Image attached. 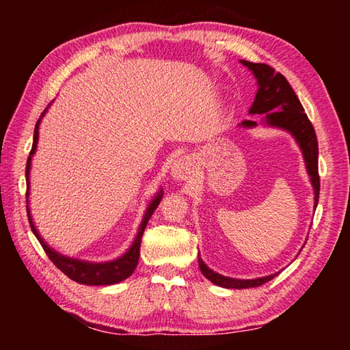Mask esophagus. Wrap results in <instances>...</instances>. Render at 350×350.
Returning <instances> with one entry per match:
<instances>
[{"label":"esophagus","instance_id":"esophagus-1","mask_svg":"<svg viewBox=\"0 0 350 350\" xmlns=\"http://www.w3.org/2000/svg\"><path fill=\"white\" fill-rule=\"evenodd\" d=\"M171 176H173L176 180H187L188 177L191 176V162H189L187 157L177 159L173 163V167H171Z\"/></svg>","mask_w":350,"mask_h":350}]
</instances>
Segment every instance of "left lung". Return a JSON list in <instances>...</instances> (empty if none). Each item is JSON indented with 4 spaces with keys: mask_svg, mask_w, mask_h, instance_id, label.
<instances>
[{
    "mask_svg": "<svg viewBox=\"0 0 350 350\" xmlns=\"http://www.w3.org/2000/svg\"><path fill=\"white\" fill-rule=\"evenodd\" d=\"M245 66L253 70L254 77L258 79L259 90L254 97V102L250 108V114H265L267 123L271 126H278L287 129L288 133L295 135L301 150H303L307 171L312 177V185L315 188V206L319 198V174H318V140L312 122L304 112L303 105L296 97L292 86L288 85L286 77L281 72L264 63H252L242 60ZM244 126H254L256 122L244 120ZM199 259V267L206 280H210L216 286L225 288H248L258 287L262 284L273 280L276 275H270L258 280H233L222 275H217L210 270L204 264V260Z\"/></svg>",
    "mask_w": 350,
    "mask_h": 350,
    "instance_id": "left-lung-1",
    "label": "left lung"
}]
</instances>
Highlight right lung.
I'll return each mask as SVG.
<instances>
[{
	"label": "right lung",
	"instance_id": "add662e5",
	"mask_svg": "<svg viewBox=\"0 0 350 350\" xmlns=\"http://www.w3.org/2000/svg\"><path fill=\"white\" fill-rule=\"evenodd\" d=\"M43 114H44V112H43ZM43 114H41V116H43ZM38 125H40V120L37 122V125H35L32 150H31V152H29L27 163H26L27 189H29V168H31V157H32V154L35 152V150H37ZM161 198H162V194H157L156 199H154L152 202L150 204V206H148L144 221H142V225L139 228V233H137V236H135L134 244L131 245V248H129V250L125 254H123L122 258L112 260V262H105V264H90V262H85V260L70 259V258L58 254L57 252L52 250V248L47 247L43 242V239L40 238V234L37 233V228H35L33 224H32L31 215H29V208H27V217H29V224H31V228H32L33 234L37 236V239L40 241V244H41V247H43V250L46 252V254L49 256L52 262L55 264L57 269H60L64 275L70 278V280L75 281V282L86 284V286H111V284H116V282H120L123 280H126V278L135 270V267H137L142 236H144L146 224H148V221H150L151 215L154 213V210L157 208L159 202H161Z\"/></svg>",
	"mask_w": 350,
	"mask_h": 350
}]
</instances>
